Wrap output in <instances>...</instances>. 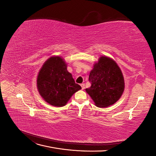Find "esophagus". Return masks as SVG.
Listing matches in <instances>:
<instances>
[{
	"mask_svg": "<svg viewBox=\"0 0 156 156\" xmlns=\"http://www.w3.org/2000/svg\"><path fill=\"white\" fill-rule=\"evenodd\" d=\"M81 88H82V89L83 90V89H84V83H82V84H81Z\"/></svg>",
	"mask_w": 156,
	"mask_h": 156,
	"instance_id": "esophagus-1",
	"label": "esophagus"
}]
</instances>
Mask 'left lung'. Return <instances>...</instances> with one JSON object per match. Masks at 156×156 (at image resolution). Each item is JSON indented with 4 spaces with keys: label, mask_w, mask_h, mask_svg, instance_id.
<instances>
[{
    "label": "left lung",
    "mask_w": 156,
    "mask_h": 156,
    "mask_svg": "<svg viewBox=\"0 0 156 156\" xmlns=\"http://www.w3.org/2000/svg\"><path fill=\"white\" fill-rule=\"evenodd\" d=\"M91 87L86 92L98 107L114 104L124 90V79L115 61L101 56L89 75Z\"/></svg>",
    "instance_id": "8db88e82"
}]
</instances>
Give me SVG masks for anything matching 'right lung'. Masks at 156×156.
Wrapping results in <instances>:
<instances>
[{
  "label": "right lung",
  "instance_id": "right-lung-1",
  "mask_svg": "<svg viewBox=\"0 0 156 156\" xmlns=\"http://www.w3.org/2000/svg\"><path fill=\"white\" fill-rule=\"evenodd\" d=\"M37 87L44 100L56 107L65 105L73 94L81 89L60 56H52L44 63L37 75Z\"/></svg>",
  "mask_w": 156,
  "mask_h": 156
}]
</instances>
